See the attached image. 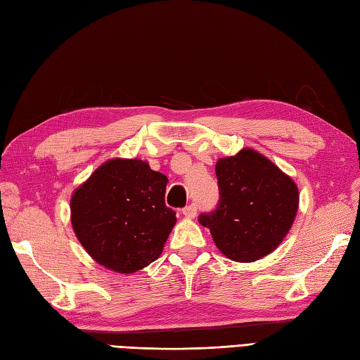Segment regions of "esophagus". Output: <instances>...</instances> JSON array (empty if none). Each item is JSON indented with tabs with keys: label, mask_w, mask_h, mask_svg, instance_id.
Returning a JSON list of instances; mask_svg holds the SVG:
<instances>
[{
	"label": "esophagus",
	"mask_w": 360,
	"mask_h": 360,
	"mask_svg": "<svg viewBox=\"0 0 360 360\" xmlns=\"http://www.w3.org/2000/svg\"><path fill=\"white\" fill-rule=\"evenodd\" d=\"M183 215H185V217H188V219H194L195 215H197V205L195 203H191V205H188V206H185L183 207Z\"/></svg>",
	"instance_id": "34e87169"
}]
</instances>
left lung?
<instances>
[{"label":"left lung","mask_w":360,"mask_h":360,"mask_svg":"<svg viewBox=\"0 0 360 360\" xmlns=\"http://www.w3.org/2000/svg\"><path fill=\"white\" fill-rule=\"evenodd\" d=\"M215 175L219 203L198 221L210 228L215 245L231 260L265 257L292 225L299 206L295 183L252 149L220 158Z\"/></svg>","instance_id":"8db88e82"}]
</instances>
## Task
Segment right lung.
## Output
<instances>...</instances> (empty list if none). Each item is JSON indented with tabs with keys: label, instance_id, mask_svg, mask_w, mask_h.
Masks as SVG:
<instances>
[{
	"label": "right lung",
	"instance_id": "obj_1",
	"mask_svg": "<svg viewBox=\"0 0 360 360\" xmlns=\"http://www.w3.org/2000/svg\"><path fill=\"white\" fill-rule=\"evenodd\" d=\"M166 183L146 162L115 158L75 191L72 226L95 262L129 274L158 259L177 220L165 203Z\"/></svg>",
	"mask_w": 360,
	"mask_h": 360
}]
</instances>
